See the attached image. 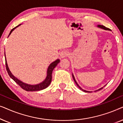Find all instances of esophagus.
I'll return each instance as SVG.
<instances>
[{"instance_id":"34e87169","label":"esophagus","mask_w":123,"mask_h":123,"mask_svg":"<svg viewBox=\"0 0 123 123\" xmlns=\"http://www.w3.org/2000/svg\"><path fill=\"white\" fill-rule=\"evenodd\" d=\"M68 55H69V52L65 50L62 51L61 53H60V56H61L62 58H65V57L68 56Z\"/></svg>"}]
</instances>
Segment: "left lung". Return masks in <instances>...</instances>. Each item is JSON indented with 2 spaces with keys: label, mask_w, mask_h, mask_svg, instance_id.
Segmentation results:
<instances>
[{
  "label": "left lung",
  "mask_w": 123,
  "mask_h": 123,
  "mask_svg": "<svg viewBox=\"0 0 123 123\" xmlns=\"http://www.w3.org/2000/svg\"><path fill=\"white\" fill-rule=\"evenodd\" d=\"M97 27H100V28H102V29H104V30H109V31H110V29H109V28H107V27H105L104 26H103V25H98V26H97ZM72 76H73V80H74V82H75V83H76V85H77V86L78 87V88L80 89V90H81L82 91H84V92H92V91H86V90H83V89H82L81 87H80V86L78 85V84L77 83V82H76V80H75V78H74V75H73V74H72ZM104 86V87H105ZM103 88V87H102V88H100V89H98V90H96V91H95V92H96V91H99V90H101V89H102Z\"/></svg>",
  "instance_id": "8db88e82"
}]
</instances>
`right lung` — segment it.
I'll use <instances>...</instances> for the list:
<instances>
[{"label":"right lung","mask_w":123,"mask_h":123,"mask_svg":"<svg viewBox=\"0 0 123 123\" xmlns=\"http://www.w3.org/2000/svg\"><path fill=\"white\" fill-rule=\"evenodd\" d=\"M21 25H18L17 26H16V27L13 28L12 30H11V32H10L9 35L11 34V33L13 31H14V29H16L17 27H18V26H20ZM5 58H6V70H7V72L8 74L10 76V77L12 79H13V80H14L15 82H16L18 84V85L20 87H21L22 88H23V90L27 91H40L42 90H43V89L46 88L48 87L50 85V83L51 82L52 80V72H53V70L54 69L58 64L60 62L59 59H57L55 60V61L53 62V63L50 64L48 68V70H47V76L45 78V80H43V82H42L41 83L39 84H37V85H28V84L25 83L24 82H22L21 80H18L17 78H16V77H14V75L12 74V73H11V71H10L9 68H8L7 63H6V54H5Z\"/></svg>","instance_id":"right-lung-1"}]
</instances>
